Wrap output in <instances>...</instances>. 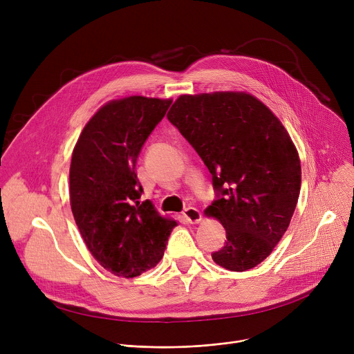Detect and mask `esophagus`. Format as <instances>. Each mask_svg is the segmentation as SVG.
<instances>
[{
	"label": "esophagus",
	"instance_id": "1",
	"mask_svg": "<svg viewBox=\"0 0 354 354\" xmlns=\"http://www.w3.org/2000/svg\"><path fill=\"white\" fill-rule=\"evenodd\" d=\"M183 217L190 223V224H197L201 221V213L194 209V207H189L183 212Z\"/></svg>",
	"mask_w": 354,
	"mask_h": 354
}]
</instances>
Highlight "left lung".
I'll return each mask as SVG.
<instances>
[{"label": "left lung", "instance_id": "left-lung-1", "mask_svg": "<svg viewBox=\"0 0 354 354\" xmlns=\"http://www.w3.org/2000/svg\"><path fill=\"white\" fill-rule=\"evenodd\" d=\"M167 116L218 192L205 214L223 224L227 242L213 261L231 272L258 266L287 231L299 196L301 164L288 131L262 100L242 91L180 95Z\"/></svg>", "mask_w": 354, "mask_h": 354}]
</instances>
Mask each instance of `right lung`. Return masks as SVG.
<instances>
[{
  "instance_id": "add662e5",
  "label": "right lung",
  "mask_w": 354,
  "mask_h": 354,
  "mask_svg": "<svg viewBox=\"0 0 354 354\" xmlns=\"http://www.w3.org/2000/svg\"><path fill=\"white\" fill-rule=\"evenodd\" d=\"M172 99L141 95L113 99L82 129L70 165V205L96 262L118 277H137L162 259L176 220L164 217L142 187L136 162Z\"/></svg>"
}]
</instances>
